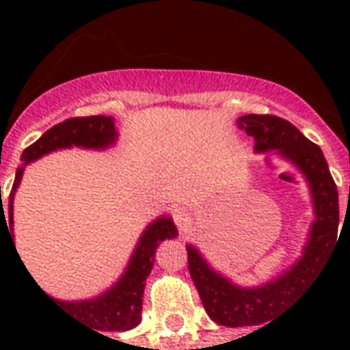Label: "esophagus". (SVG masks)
<instances>
[{
  "mask_svg": "<svg viewBox=\"0 0 350 350\" xmlns=\"http://www.w3.org/2000/svg\"><path fill=\"white\" fill-rule=\"evenodd\" d=\"M174 223L178 225V228H180V230H187V228L191 227V223H193V219H191V213L187 212L185 208H176Z\"/></svg>",
  "mask_w": 350,
  "mask_h": 350,
  "instance_id": "1",
  "label": "esophagus"
}]
</instances>
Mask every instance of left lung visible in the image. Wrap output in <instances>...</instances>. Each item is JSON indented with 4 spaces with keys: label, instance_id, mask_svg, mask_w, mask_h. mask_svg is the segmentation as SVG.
<instances>
[{
    "label": "left lung",
    "instance_id": "obj_1",
    "mask_svg": "<svg viewBox=\"0 0 350 350\" xmlns=\"http://www.w3.org/2000/svg\"><path fill=\"white\" fill-rule=\"evenodd\" d=\"M238 127L255 140V152H275L301 172L311 193L315 219L308 232L301 257L262 285L242 286L213 270L195 245H187V262L208 317L221 326H255L286 308L317 279L338 245L339 200L328 163L321 148L301 135L293 123L268 114H245ZM347 219V217H345ZM345 227V223H343Z\"/></svg>",
    "mask_w": 350,
    "mask_h": 350
}]
</instances>
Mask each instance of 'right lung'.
<instances>
[{"label":"right lung","instance_id":"1","mask_svg":"<svg viewBox=\"0 0 350 350\" xmlns=\"http://www.w3.org/2000/svg\"><path fill=\"white\" fill-rule=\"evenodd\" d=\"M118 140V131H116L114 118L112 116H88V118H71L65 122L57 123L52 129H49L37 142L29 146L22 153V167L16 168L14 183H12L11 195H9V204L1 202V187H0V238L1 230L11 238L12 242V202L14 195L18 189L20 180L24 174V168L29 163H33L42 155L64 148H86V150H107ZM10 225H6V221ZM12 232L9 233L8 230ZM178 228L174 221L168 215H161L152 221L140 236L137 247L133 251L127 268L123 270L122 278L116 281L114 285L107 288L105 293L90 298V300L79 301H64L54 300L64 309L67 315L77 319L84 326H90L93 330L105 332H123L135 328L140 323V311H142V296H144L146 278L155 262V250L163 240L176 238ZM14 245V242H12ZM16 250V247H14ZM37 283V281H35Z\"/></svg>","mask_w":350,"mask_h":350}]
</instances>
